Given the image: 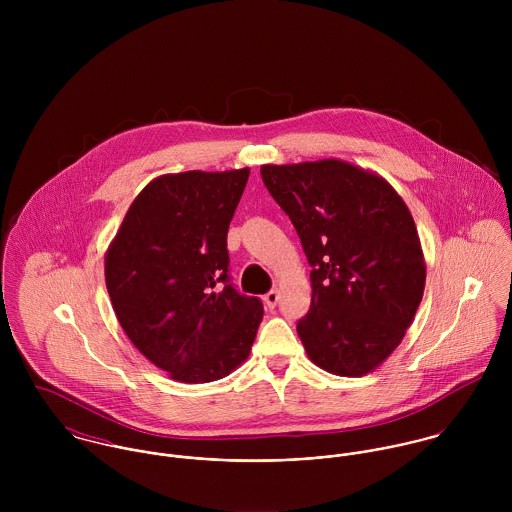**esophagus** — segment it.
Masks as SVG:
<instances>
[{
    "label": "esophagus",
    "mask_w": 512,
    "mask_h": 512,
    "mask_svg": "<svg viewBox=\"0 0 512 512\" xmlns=\"http://www.w3.org/2000/svg\"><path fill=\"white\" fill-rule=\"evenodd\" d=\"M278 301H280V292H278V290H272V292H268L264 295V303H266L270 309H274V307L278 305Z\"/></svg>",
    "instance_id": "esophagus-1"
}]
</instances>
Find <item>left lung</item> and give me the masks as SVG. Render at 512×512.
Wrapping results in <instances>:
<instances>
[{"instance_id": "left-lung-1", "label": "left lung", "mask_w": 512, "mask_h": 512, "mask_svg": "<svg viewBox=\"0 0 512 512\" xmlns=\"http://www.w3.org/2000/svg\"><path fill=\"white\" fill-rule=\"evenodd\" d=\"M260 173L311 266V307L297 321L307 357L339 376L372 372L402 343L426 286L406 203L386 179L341 159Z\"/></svg>"}]
</instances>
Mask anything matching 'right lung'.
I'll return each mask as SVG.
<instances>
[{
  "label": "right lung",
  "instance_id": "add662e5",
  "mask_svg": "<svg viewBox=\"0 0 512 512\" xmlns=\"http://www.w3.org/2000/svg\"><path fill=\"white\" fill-rule=\"evenodd\" d=\"M248 175L244 167L149 181L106 250V288L124 333L177 382L228 376L256 339L262 301L228 284L226 250Z\"/></svg>",
  "mask_w": 512,
  "mask_h": 512
}]
</instances>
